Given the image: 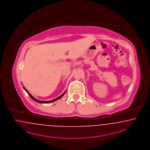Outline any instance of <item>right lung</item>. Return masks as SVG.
<instances>
[{
	"instance_id": "add662e5",
	"label": "right lung",
	"mask_w": 150,
	"mask_h": 150,
	"mask_svg": "<svg viewBox=\"0 0 150 150\" xmlns=\"http://www.w3.org/2000/svg\"><path fill=\"white\" fill-rule=\"evenodd\" d=\"M23 89H24V90H25V91L28 93V94L29 95V96H30V98H31L34 101H35V102H37V103H53V102H55V101H56V100L60 99V98H61L62 96H64V95L65 94V92H66V91H65L64 93H62L60 96L57 97V98H55V99H54L53 100H49V101H42V100H38V99H37L36 98H35L32 96L30 94V93L27 91V90L24 88V86H23Z\"/></svg>"
}]
</instances>
